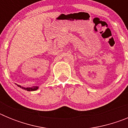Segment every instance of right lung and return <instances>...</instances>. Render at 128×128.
Returning a JSON list of instances; mask_svg holds the SVG:
<instances>
[{
	"instance_id": "1",
	"label": "right lung",
	"mask_w": 128,
	"mask_h": 128,
	"mask_svg": "<svg viewBox=\"0 0 128 128\" xmlns=\"http://www.w3.org/2000/svg\"><path fill=\"white\" fill-rule=\"evenodd\" d=\"M17 86L18 87H20V88H21L24 89V90H27V91H35V90H38V88H39L38 86H32V87H28V88H25V87L21 86L20 85H18V84H17Z\"/></svg>"
}]
</instances>
